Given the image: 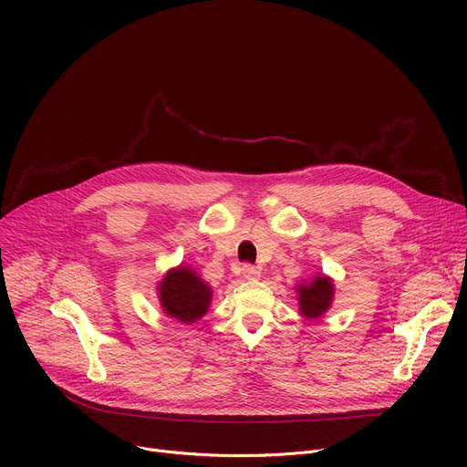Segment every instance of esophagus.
Returning <instances> with one entry per match:
<instances>
[{"mask_svg":"<svg viewBox=\"0 0 467 467\" xmlns=\"http://www.w3.org/2000/svg\"><path fill=\"white\" fill-rule=\"evenodd\" d=\"M242 275L246 280H259L261 278V271L254 265H242Z\"/></svg>","mask_w":467,"mask_h":467,"instance_id":"esophagus-1","label":"esophagus"}]
</instances>
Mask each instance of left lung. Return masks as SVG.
<instances>
[{
	"instance_id": "1",
	"label": "left lung",
	"mask_w": 467,
	"mask_h": 467,
	"mask_svg": "<svg viewBox=\"0 0 467 467\" xmlns=\"http://www.w3.org/2000/svg\"><path fill=\"white\" fill-rule=\"evenodd\" d=\"M299 314L305 320H320L331 308L335 299V284L327 275H316L308 282L303 280L296 285Z\"/></svg>"
}]
</instances>
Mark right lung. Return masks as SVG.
I'll return each mask as SVG.
<instances>
[{
    "label": "right lung",
    "mask_w": 467,
    "mask_h": 467,
    "mask_svg": "<svg viewBox=\"0 0 467 467\" xmlns=\"http://www.w3.org/2000/svg\"><path fill=\"white\" fill-rule=\"evenodd\" d=\"M162 312L182 324H194L208 312L213 289L191 266L178 265L164 273L157 284Z\"/></svg>",
    "instance_id": "add662e5"
}]
</instances>
